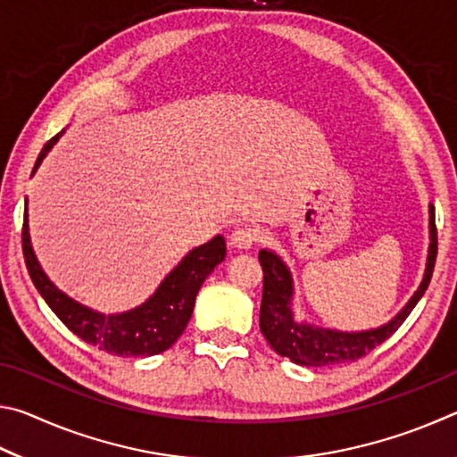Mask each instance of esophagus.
Here are the masks:
<instances>
[{"instance_id": "34e87169", "label": "esophagus", "mask_w": 457, "mask_h": 457, "mask_svg": "<svg viewBox=\"0 0 457 457\" xmlns=\"http://www.w3.org/2000/svg\"><path fill=\"white\" fill-rule=\"evenodd\" d=\"M260 239V229L252 223H242L229 234V244L236 245L237 250H247Z\"/></svg>"}]
</instances>
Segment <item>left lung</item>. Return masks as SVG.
Returning <instances> with one entry per match:
<instances>
[{"mask_svg": "<svg viewBox=\"0 0 457 457\" xmlns=\"http://www.w3.org/2000/svg\"><path fill=\"white\" fill-rule=\"evenodd\" d=\"M429 256L425 268L423 282L420 290L413 294L407 306L395 319L386 322L385 327L365 332H338L328 328H314L311 324H298L292 319L290 298H292V278L282 264V260L274 252L262 250L260 264L264 270V290H262L260 306V330L266 337L270 346L282 357H288L296 365L304 367H327L351 362L365 357L375 346L383 345L420 303L423 292L431 282L433 266L437 256V228L436 210L429 205Z\"/></svg>", "mask_w": 457, "mask_h": 457, "instance_id": "1", "label": "left lung"}]
</instances>
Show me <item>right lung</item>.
<instances>
[{"instance_id": "right-lung-1", "label": "right lung", "mask_w": 457, "mask_h": 457, "mask_svg": "<svg viewBox=\"0 0 457 457\" xmlns=\"http://www.w3.org/2000/svg\"><path fill=\"white\" fill-rule=\"evenodd\" d=\"M60 135L52 137L44 145L36 167L42 163L46 153L52 149ZM21 247H24L29 278L54 314L84 343L117 357H151L167 351L187 327L201 284L226 258V242L221 236H215L212 242L191 250L145 304L125 314L104 316L74 303L46 278L29 244L28 212L24 213V228H21Z\"/></svg>"}]
</instances>
